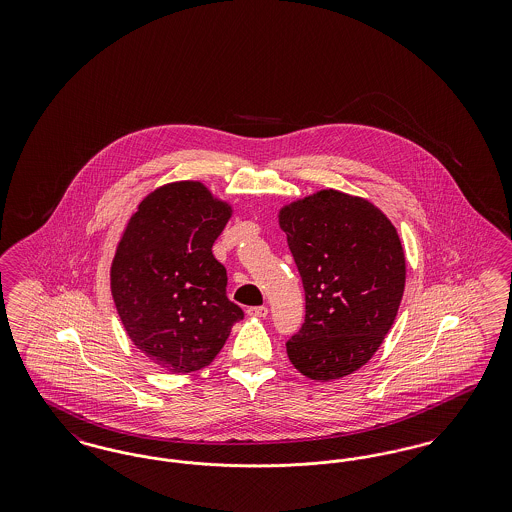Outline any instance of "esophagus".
Returning a JSON list of instances; mask_svg holds the SVG:
<instances>
[{
  "mask_svg": "<svg viewBox=\"0 0 512 512\" xmlns=\"http://www.w3.org/2000/svg\"><path fill=\"white\" fill-rule=\"evenodd\" d=\"M247 315H249V317L265 318L268 315V309L265 305H263V307H249V309H247Z\"/></svg>",
  "mask_w": 512,
  "mask_h": 512,
  "instance_id": "34e87169",
  "label": "esophagus"
}]
</instances>
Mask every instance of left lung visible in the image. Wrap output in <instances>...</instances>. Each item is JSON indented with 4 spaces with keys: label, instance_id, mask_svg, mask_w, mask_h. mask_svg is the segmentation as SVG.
<instances>
[{
    "label": "left lung",
    "instance_id": "1",
    "mask_svg": "<svg viewBox=\"0 0 512 512\" xmlns=\"http://www.w3.org/2000/svg\"><path fill=\"white\" fill-rule=\"evenodd\" d=\"M278 222L305 290L288 357L311 380H338L366 365L390 332L405 290L403 245L378 207L338 190L293 201Z\"/></svg>",
    "mask_w": 512,
    "mask_h": 512
}]
</instances>
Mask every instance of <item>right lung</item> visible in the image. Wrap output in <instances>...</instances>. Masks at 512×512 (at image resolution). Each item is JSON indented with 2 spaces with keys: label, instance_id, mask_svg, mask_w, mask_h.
I'll return each mask as SVG.
<instances>
[{
  "label": "right lung",
  "instance_id": "add662e5",
  "mask_svg": "<svg viewBox=\"0 0 512 512\" xmlns=\"http://www.w3.org/2000/svg\"><path fill=\"white\" fill-rule=\"evenodd\" d=\"M232 207L201 182H172L144 197L111 265L124 330L153 365L172 374L213 363L244 311L226 297L213 244Z\"/></svg>",
  "mask_w": 512,
  "mask_h": 512
}]
</instances>
